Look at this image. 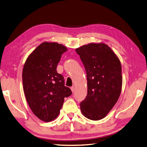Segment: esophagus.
<instances>
[{
	"label": "esophagus",
	"instance_id": "34e87169",
	"mask_svg": "<svg viewBox=\"0 0 147 147\" xmlns=\"http://www.w3.org/2000/svg\"><path fill=\"white\" fill-rule=\"evenodd\" d=\"M71 91H72V92H74V91H75V87H74V86H72V87L71 88Z\"/></svg>",
	"mask_w": 147,
	"mask_h": 147
}]
</instances>
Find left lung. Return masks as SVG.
Wrapping results in <instances>:
<instances>
[{
    "label": "left lung",
    "instance_id": "1",
    "mask_svg": "<svg viewBox=\"0 0 147 147\" xmlns=\"http://www.w3.org/2000/svg\"><path fill=\"white\" fill-rule=\"evenodd\" d=\"M84 66L88 94L81 102L82 114L90 120L104 118L117 102L121 93V63L104 43H91L76 49Z\"/></svg>",
    "mask_w": 147,
    "mask_h": 147
}]
</instances>
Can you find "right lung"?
Wrapping results in <instances>:
<instances>
[{"mask_svg": "<svg viewBox=\"0 0 147 147\" xmlns=\"http://www.w3.org/2000/svg\"><path fill=\"white\" fill-rule=\"evenodd\" d=\"M67 50L61 44L45 41L25 63L22 72L25 96L33 114L42 121L50 122L57 117L65 97L72 94L56 71L62 54Z\"/></svg>", "mask_w": 147, "mask_h": 147, "instance_id": "add662e5", "label": "right lung"}]
</instances>
